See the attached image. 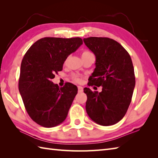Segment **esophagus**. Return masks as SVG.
<instances>
[{"label": "esophagus", "instance_id": "34e87169", "mask_svg": "<svg viewBox=\"0 0 158 158\" xmlns=\"http://www.w3.org/2000/svg\"><path fill=\"white\" fill-rule=\"evenodd\" d=\"M83 91V88L81 86H78V92H82Z\"/></svg>", "mask_w": 158, "mask_h": 158}]
</instances>
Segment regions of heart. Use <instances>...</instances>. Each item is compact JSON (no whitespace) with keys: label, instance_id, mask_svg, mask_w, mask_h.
<instances>
[{"label":"heart","instance_id":"b5f03b06","mask_svg":"<svg viewBox=\"0 0 158 158\" xmlns=\"http://www.w3.org/2000/svg\"><path fill=\"white\" fill-rule=\"evenodd\" d=\"M91 52L88 50H84V51H83L82 52V57L83 56H88L89 54H91ZM67 59L65 60V62H66ZM71 79L73 81H74L75 82L77 83H81L82 81V79H83V77L81 75H79V74H73L71 75Z\"/></svg>","mask_w":158,"mask_h":158}]
</instances>
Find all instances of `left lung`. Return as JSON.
I'll list each match as a JSON object with an SVG mask.
<instances>
[{"instance_id": "left-lung-1", "label": "left lung", "mask_w": 158, "mask_h": 158, "mask_svg": "<svg viewBox=\"0 0 158 158\" xmlns=\"http://www.w3.org/2000/svg\"><path fill=\"white\" fill-rule=\"evenodd\" d=\"M83 41L96 56V68L88 85L102 86L99 93L83 89L88 97L87 113L99 125H113L126 115L132 100L135 87L132 59L123 46L112 39L92 36Z\"/></svg>"}]
</instances>
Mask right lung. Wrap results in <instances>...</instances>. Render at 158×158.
I'll return each instance as SVG.
<instances>
[{"instance_id":"right-lung-1","label":"right lung","mask_w":158,"mask_h":158,"mask_svg":"<svg viewBox=\"0 0 158 158\" xmlns=\"http://www.w3.org/2000/svg\"><path fill=\"white\" fill-rule=\"evenodd\" d=\"M83 41L81 38L45 37L26 52L20 69L19 91L29 116L39 125L52 127L66 118L77 94V87L66 83L62 88L52 79Z\"/></svg>"}]
</instances>
